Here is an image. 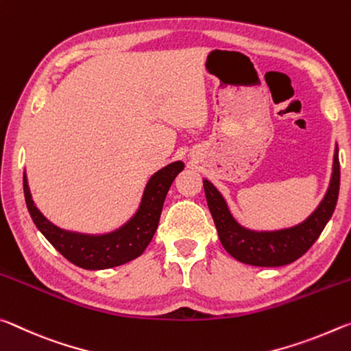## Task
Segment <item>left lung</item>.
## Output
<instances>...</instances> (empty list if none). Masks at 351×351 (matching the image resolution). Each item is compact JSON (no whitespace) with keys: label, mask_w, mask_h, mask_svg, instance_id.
I'll use <instances>...</instances> for the list:
<instances>
[{"label":"left lung","mask_w":351,"mask_h":351,"mask_svg":"<svg viewBox=\"0 0 351 351\" xmlns=\"http://www.w3.org/2000/svg\"><path fill=\"white\" fill-rule=\"evenodd\" d=\"M339 185H341V166L339 149L336 145L332 174L330 186L324 199L305 221L294 227L256 232L241 226L230 211L226 199L210 180L204 179V189L210 213L213 216L219 239L230 255L241 263L260 267L285 266L306 254L336 208Z\"/></svg>","instance_id":"left-lung-1"}]
</instances>
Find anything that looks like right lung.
Returning <instances> with one entry per match:
<instances>
[{
    "instance_id": "1",
    "label": "right lung",
    "mask_w": 351,
    "mask_h": 351,
    "mask_svg": "<svg viewBox=\"0 0 351 351\" xmlns=\"http://www.w3.org/2000/svg\"><path fill=\"white\" fill-rule=\"evenodd\" d=\"M183 168H185L183 162H174L155 172L147 182L136 213L124 226L104 234L70 232L46 219L34 204L26 172L23 174V189H25L27 211L34 223L54 245V249L79 267L99 271V269L121 266L135 260L146 250L158 227L166 194Z\"/></svg>"
}]
</instances>
